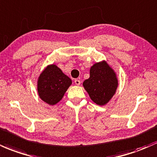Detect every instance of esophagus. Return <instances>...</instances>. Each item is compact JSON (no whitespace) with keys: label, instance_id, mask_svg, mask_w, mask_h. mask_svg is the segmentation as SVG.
I'll list each match as a JSON object with an SVG mask.
<instances>
[{"label":"esophagus","instance_id":"esophagus-1","mask_svg":"<svg viewBox=\"0 0 157 157\" xmlns=\"http://www.w3.org/2000/svg\"><path fill=\"white\" fill-rule=\"evenodd\" d=\"M75 83L76 84V85H77V86L80 85V80H78V79H75Z\"/></svg>","mask_w":157,"mask_h":157}]
</instances>
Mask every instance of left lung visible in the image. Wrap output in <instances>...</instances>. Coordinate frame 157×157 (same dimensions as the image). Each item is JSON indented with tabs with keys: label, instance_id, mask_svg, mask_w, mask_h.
<instances>
[{
	"label": "left lung",
	"instance_id": "left-lung-1",
	"mask_svg": "<svg viewBox=\"0 0 157 157\" xmlns=\"http://www.w3.org/2000/svg\"><path fill=\"white\" fill-rule=\"evenodd\" d=\"M82 85L91 99L95 104L102 106L109 102L114 95L118 86V80L109 65L103 62L92 66L90 77Z\"/></svg>",
	"mask_w": 157,
	"mask_h": 157
}]
</instances>
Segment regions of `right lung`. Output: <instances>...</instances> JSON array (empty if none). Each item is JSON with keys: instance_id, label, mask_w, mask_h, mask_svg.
Returning a JSON list of instances; mask_svg holds the SVG:
<instances>
[{"instance_id": "1", "label": "right lung", "mask_w": 157, "mask_h": 157, "mask_svg": "<svg viewBox=\"0 0 157 157\" xmlns=\"http://www.w3.org/2000/svg\"><path fill=\"white\" fill-rule=\"evenodd\" d=\"M71 84V80L55 65L48 66L38 80V92L42 101L50 105L58 103Z\"/></svg>"}]
</instances>
